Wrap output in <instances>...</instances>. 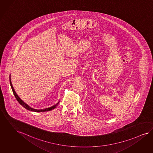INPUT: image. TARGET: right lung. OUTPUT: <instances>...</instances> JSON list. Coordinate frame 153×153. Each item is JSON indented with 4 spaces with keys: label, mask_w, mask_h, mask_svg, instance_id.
Segmentation results:
<instances>
[{
    "label": "right lung",
    "mask_w": 153,
    "mask_h": 153,
    "mask_svg": "<svg viewBox=\"0 0 153 153\" xmlns=\"http://www.w3.org/2000/svg\"><path fill=\"white\" fill-rule=\"evenodd\" d=\"M10 85H11V87L12 90L13 91V95H15V97H16V100H17V102H19L20 105H22L23 106V107L25 108V109H28L29 111H33V112H46V111H51L52 109H54L57 106V105L59 104V102H58L56 104L54 105L53 106H52L51 107L47 108L45 109H33L32 108L29 107L28 104H27L25 102H23V100L19 97V96L17 95V94L16 93V92L15 91V90L12 86V85L11 81V75H10Z\"/></svg>",
    "instance_id": "add662e5"
}]
</instances>
